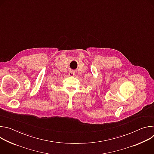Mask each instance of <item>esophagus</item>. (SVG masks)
I'll list each match as a JSON object with an SVG mask.
<instances>
[{
  "label": "esophagus",
  "instance_id": "34e87169",
  "mask_svg": "<svg viewBox=\"0 0 154 154\" xmlns=\"http://www.w3.org/2000/svg\"><path fill=\"white\" fill-rule=\"evenodd\" d=\"M69 76H74L75 75V72L74 71H70L69 72Z\"/></svg>",
  "mask_w": 154,
  "mask_h": 154
}]
</instances>
